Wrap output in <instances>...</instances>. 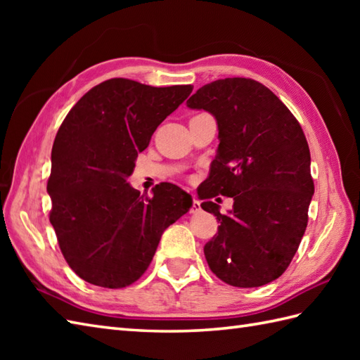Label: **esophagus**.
I'll return each instance as SVG.
<instances>
[{"label": "esophagus", "mask_w": 360, "mask_h": 360, "mask_svg": "<svg viewBox=\"0 0 360 360\" xmlns=\"http://www.w3.org/2000/svg\"><path fill=\"white\" fill-rule=\"evenodd\" d=\"M201 210V202L196 200V198H193V202H192V212L193 213H196V212H200Z\"/></svg>", "instance_id": "34e87169"}]
</instances>
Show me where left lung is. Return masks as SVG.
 Wrapping results in <instances>:
<instances>
[{
    "label": "left lung",
    "instance_id": "obj_1",
    "mask_svg": "<svg viewBox=\"0 0 360 360\" xmlns=\"http://www.w3.org/2000/svg\"><path fill=\"white\" fill-rule=\"evenodd\" d=\"M187 106L209 111L218 124L205 200L233 198L227 215L215 202L201 204L219 223L205 259L227 285H267L288 269L308 226L314 181L307 137L286 105L252 79L207 83Z\"/></svg>",
    "mask_w": 360,
    "mask_h": 360
}]
</instances>
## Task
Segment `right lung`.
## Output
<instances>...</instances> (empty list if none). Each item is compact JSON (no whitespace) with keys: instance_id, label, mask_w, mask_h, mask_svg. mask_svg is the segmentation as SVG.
I'll return each mask as SVG.
<instances>
[{"instance_id":"1","label":"right lung","mask_w":360,"mask_h":360,"mask_svg":"<svg viewBox=\"0 0 360 360\" xmlns=\"http://www.w3.org/2000/svg\"><path fill=\"white\" fill-rule=\"evenodd\" d=\"M110 79L68 112L52 145L49 221L71 269L91 285L119 289L147 271L165 229L192 207L170 182L141 196L129 186L137 153L192 93Z\"/></svg>"}]
</instances>
